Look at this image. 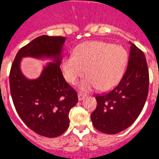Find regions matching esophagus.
<instances>
[{
	"label": "esophagus",
	"mask_w": 159,
	"mask_h": 159,
	"mask_svg": "<svg viewBox=\"0 0 159 159\" xmlns=\"http://www.w3.org/2000/svg\"><path fill=\"white\" fill-rule=\"evenodd\" d=\"M77 96H78V100H79V101H82V100H83L84 98L86 97V94H83V93H78V94H77Z\"/></svg>",
	"instance_id": "esophagus-1"
}]
</instances>
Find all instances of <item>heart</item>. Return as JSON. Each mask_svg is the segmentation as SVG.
<instances>
[{"label": "heart", "instance_id": "1", "mask_svg": "<svg viewBox=\"0 0 159 159\" xmlns=\"http://www.w3.org/2000/svg\"><path fill=\"white\" fill-rule=\"evenodd\" d=\"M127 52L123 47L102 41H90L80 45L74 56L64 58L61 70L65 80L75 83L85 73L87 77L80 83L83 90L98 87L107 90L121 79L127 63Z\"/></svg>", "mask_w": 159, "mask_h": 159}]
</instances>
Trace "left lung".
<instances>
[{"label": "left lung", "instance_id": "left-lung-1", "mask_svg": "<svg viewBox=\"0 0 159 159\" xmlns=\"http://www.w3.org/2000/svg\"><path fill=\"white\" fill-rule=\"evenodd\" d=\"M129 43V63L122 79L108 93L96 95L97 107L90 115L94 127L107 134H116L133 125L147 98L150 78L145 54Z\"/></svg>", "mask_w": 159, "mask_h": 159}]
</instances>
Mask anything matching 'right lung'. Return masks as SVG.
I'll return each mask as SVG.
<instances>
[{"instance_id": "right-lung-1", "label": "right lung", "mask_w": 159, "mask_h": 159, "mask_svg": "<svg viewBox=\"0 0 159 159\" xmlns=\"http://www.w3.org/2000/svg\"><path fill=\"white\" fill-rule=\"evenodd\" d=\"M65 38L41 35L22 47L9 73L13 102L20 118L32 131L46 137H57L69 126V113L77 104V94L66 82L60 68ZM50 58L37 80H27L20 69L22 57Z\"/></svg>"}]
</instances>
